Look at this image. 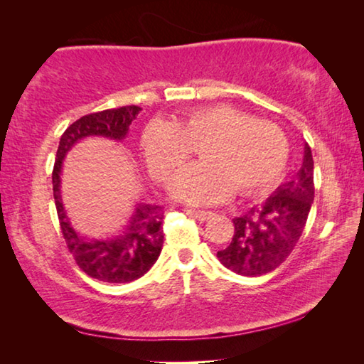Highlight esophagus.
I'll use <instances>...</instances> for the list:
<instances>
[{
	"mask_svg": "<svg viewBox=\"0 0 364 364\" xmlns=\"http://www.w3.org/2000/svg\"><path fill=\"white\" fill-rule=\"evenodd\" d=\"M191 215H194V217L199 220V221H207L213 217V212H208V210H189Z\"/></svg>",
	"mask_w": 364,
	"mask_h": 364,
	"instance_id": "obj_1",
	"label": "esophagus"
}]
</instances>
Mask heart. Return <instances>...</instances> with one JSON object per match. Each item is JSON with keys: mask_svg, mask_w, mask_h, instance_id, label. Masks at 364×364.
Wrapping results in <instances>:
<instances>
[{"mask_svg": "<svg viewBox=\"0 0 364 364\" xmlns=\"http://www.w3.org/2000/svg\"><path fill=\"white\" fill-rule=\"evenodd\" d=\"M139 146L159 183H167L200 146V162L170 183L175 199L189 204L223 200L232 189L242 196L264 193L284 175L291 156L279 125L228 104L188 110L171 122L154 119L141 132Z\"/></svg>", "mask_w": 364, "mask_h": 364, "instance_id": "obj_1", "label": "heart"}]
</instances>
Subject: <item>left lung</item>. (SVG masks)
Listing matches in <instances>:
<instances>
[{
  "instance_id": "8db88e82",
  "label": "left lung",
  "mask_w": 364,
  "mask_h": 364,
  "mask_svg": "<svg viewBox=\"0 0 364 364\" xmlns=\"http://www.w3.org/2000/svg\"><path fill=\"white\" fill-rule=\"evenodd\" d=\"M313 199V156L310 146L305 144L299 173L281 184L263 204L232 220L231 242L217 252L221 264L250 278L278 268L297 245Z\"/></svg>"
}]
</instances>
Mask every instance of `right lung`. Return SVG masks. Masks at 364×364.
I'll return each mask as SVG.
<instances>
[{
    "mask_svg": "<svg viewBox=\"0 0 364 364\" xmlns=\"http://www.w3.org/2000/svg\"><path fill=\"white\" fill-rule=\"evenodd\" d=\"M141 107L123 106L101 112L83 115L73 122L59 141L56 162L53 168L54 202L59 225L67 249L75 258L80 269L90 278L102 282H132L141 278L157 262L164 245V207L152 204H136V208L119 236L106 241H90L73 230L60 199V170L63 160L73 144L88 136H104L122 141L127 136L132 122L136 119Z\"/></svg>",
    "mask_w": 364,
    "mask_h": 364,
    "instance_id": "right-lung-1",
    "label": "right lung"
}]
</instances>
